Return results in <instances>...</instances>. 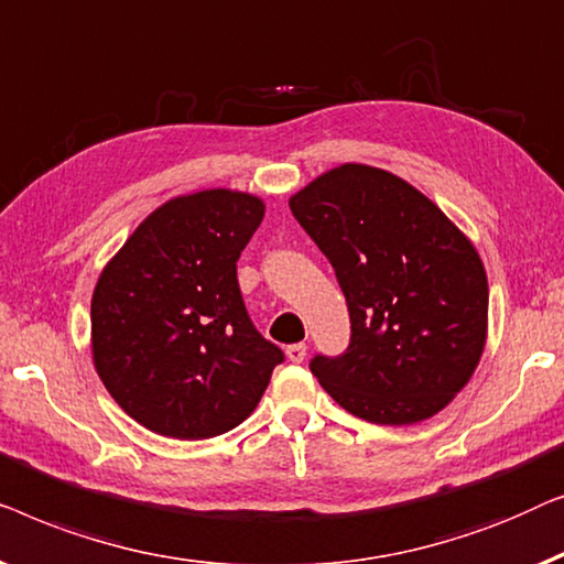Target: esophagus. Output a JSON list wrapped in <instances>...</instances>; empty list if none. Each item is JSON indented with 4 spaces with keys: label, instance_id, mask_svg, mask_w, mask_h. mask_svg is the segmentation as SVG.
<instances>
[{
    "label": "esophagus",
    "instance_id": "34e87169",
    "mask_svg": "<svg viewBox=\"0 0 564 564\" xmlns=\"http://www.w3.org/2000/svg\"><path fill=\"white\" fill-rule=\"evenodd\" d=\"M285 358H289L291 362H304V358H306V345H304V343L289 345V347H285Z\"/></svg>",
    "mask_w": 564,
    "mask_h": 564
}]
</instances>
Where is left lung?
I'll return each mask as SVG.
<instances>
[{"mask_svg":"<svg viewBox=\"0 0 564 564\" xmlns=\"http://www.w3.org/2000/svg\"><path fill=\"white\" fill-rule=\"evenodd\" d=\"M335 268L350 347L312 360L324 391L372 424H416L467 386L488 339V279L463 229L391 171L343 163L289 199Z\"/></svg>","mask_w":564,"mask_h":564,"instance_id":"8db88e82","label":"left lung"}]
</instances>
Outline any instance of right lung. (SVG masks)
<instances>
[{
	"label": "right lung",
	"mask_w": 564,
	"mask_h": 564,
	"mask_svg": "<svg viewBox=\"0 0 564 564\" xmlns=\"http://www.w3.org/2000/svg\"><path fill=\"white\" fill-rule=\"evenodd\" d=\"M265 214L235 188L173 196L101 268L91 360L109 395L145 430L209 440L256 411L283 352L260 337L237 258Z\"/></svg>",
	"instance_id": "right-lung-1"
}]
</instances>
